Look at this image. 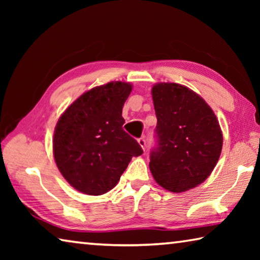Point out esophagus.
<instances>
[{"label": "esophagus", "mask_w": 260, "mask_h": 260, "mask_svg": "<svg viewBox=\"0 0 260 260\" xmlns=\"http://www.w3.org/2000/svg\"><path fill=\"white\" fill-rule=\"evenodd\" d=\"M138 142H139V144L141 146V148H142L143 150H146V139H144V138H140V139L138 140Z\"/></svg>", "instance_id": "34e87169"}]
</instances>
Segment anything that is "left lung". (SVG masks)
<instances>
[{
	"mask_svg": "<svg viewBox=\"0 0 260 260\" xmlns=\"http://www.w3.org/2000/svg\"><path fill=\"white\" fill-rule=\"evenodd\" d=\"M157 147L149 167L166 190L182 192L208 179L219 160L222 132L213 110L195 91L174 82L151 89Z\"/></svg>",
	"mask_w": 260,
	"mask_h": 260,
	"instance_id": "1",
	"label": "left lung"
}]
</instances>
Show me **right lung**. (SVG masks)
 <instances>
[{
	"label": "right lung",
	"instance_id": "1",
	"mask_svg": "<svg viewBox=\"0 0 260 260\" xmlns=\"http://www.w3.org/2000/svg\"><path fill=\"white\" fill-rule=\"evenodd\" d=\"M133 86L111 81L91 88L57 121L52 152L64 179L87 195H102L119 181L142 148L122 129V107Z\"/></svg>",
	"mask_w": 260,
	"mask_h": 260
}]
</instances>
